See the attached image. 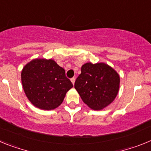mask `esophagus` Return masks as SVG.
<instances>
[{"mask_svg":"<svg viewBox=\"0 0 151 151\" xmlns=\"http://www.w3.org/2000/svg\"><path fill=\"white\" fill-rule=\"evenodd\" d=\"M75 81H76V78H71V82H72V83H73V85H74V84H75Z\"/></svg>","mask_w":151,"mask_h":151,"instance_id":"1","label":"esophagus"}]
</instances>
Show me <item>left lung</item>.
I'll use <instances>...</instances> for the list:
<instances>
[{
  "label": "left lung",
  "mask_w": 151,
  "mask_h": 151,
  "mask_svg": "<svg viewBox=\"0 0 151 151\" xmlns=\"http://www.w3.org/2000/svg\"><path fill=\"white\" fill-rule=\"evenodd\" d=\"M120 77L105 63H86L75 82V88L85 104L94 110L110 105L118 94Z\"/></svg>",
  "instance_id": "left-lung-1"
}]
</instances>
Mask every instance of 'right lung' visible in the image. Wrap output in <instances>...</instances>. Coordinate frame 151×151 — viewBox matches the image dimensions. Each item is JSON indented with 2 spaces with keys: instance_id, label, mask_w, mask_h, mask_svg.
<instances>
[{
  "instance_id": "1",
  "label": "right lung",
  "mask_w": 151,
  "mask_h": 151,
  "mask_svg": "<svg viewBox=\"0 0 151 151\" xmlns=\"http://www.w3.org/2000/svg\"><path fill=\"white\" fill-rule=\"evenodd\" d=\"M21 80L26 97L35 106L50 110L58 107L73 87L65 70L54 60L36 59L25 65Z\"/></svg>"
}]
</instances>
